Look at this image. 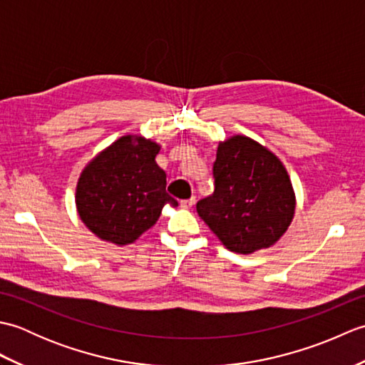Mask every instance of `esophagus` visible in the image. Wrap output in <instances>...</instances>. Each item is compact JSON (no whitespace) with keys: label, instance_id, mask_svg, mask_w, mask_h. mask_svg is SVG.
<instances>
[{"label":"esophagus","instance_id":"obj_1","mask_svg":"<svg viewBox=\"0 0 365 365\" xmlns=\"http://www.w3.org/2000/svg\"><path fill=\"white\" fill-rule=\"evenodd\" d=\"M196 204V197H190V199H185V200H182L180 202V205L183 207V208H191L192 205Z\"/></svg>","mask_w":365,"mask_h":365}]
</instances>
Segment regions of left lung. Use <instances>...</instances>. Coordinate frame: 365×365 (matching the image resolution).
<instances>
[{
	"label": "left lung",
	"instance_id": "1",
	"mask_svg": "<svg viewBox=\"0 0 365 365\" xmlns=\"http://www.w3.org/2000/svg\"><path fill=\"white\" fill-rule=\"evenodd\" d=\"M215 191L196 210L229 251L252 254L279 242L293 221L297 196L282 161L245 135L218 144Z\"/></svg>",
	"mask_w": 365,
	"mask_h": 365
}]
</instances>
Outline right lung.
<instances>
[{
    "mask_svg": "<svg viewBox=\"0 0 365 365\" xmlns=\"http://www.w3.org/2000/svg\"><path fill=\"white\" fill-rule=\"evenodd\" d=\"M160 149L152 139L125 135L84 166L75 204L92 234L125 246L158 221L166 204L178 205L166 192V173L155 161Z\"/></svg>",
    "mask_w": 365,
    "mask_h": 365,
    "instance_id": "1",
    "label": "right lung"
}]
</instances>
